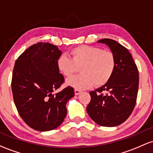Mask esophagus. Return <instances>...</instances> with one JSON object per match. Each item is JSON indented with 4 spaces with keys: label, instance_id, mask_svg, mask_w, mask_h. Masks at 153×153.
Listing matches in <instances>:
<instances>
[{
    "label": "esophagus",
    "instance_id": "34e87169",
    "mask_svg": "<svg viewBox=\"0 0 153 153\" xmlns=\"http://www.w3.org/2000/svg\"><path fill=\"white\" fill-rule=\"evenodd\" d=\"M80 92H81V91H80L79 89H76V88L75 89V95H78L80 93Z\"/></svg>",
    "mask_w": 153,
    "mask_h": 153
}]
</instances>
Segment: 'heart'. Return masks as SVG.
I'll return each mask as SVG.
<instances>
[{"instance_id":"heart-1","label":"heart","mask_w":153,"mask_h":153,"mask_svg":"<svg viewBox=\"0 0 153 153\" xmlns=\"http://www.w3.org/2000/svg\"><path fill=\"white\" fill-rule=\"evenodd\" d=\"M70 58L62 55L57 60L59 70L70 78L80 68L82 74L67 80V83L76 89L100 87L110 81L117 65L115 53L100 47L81 45L70 51Z\"/></svg>"}]
</instances>
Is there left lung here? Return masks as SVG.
Masks as SVG:
<instances>
[{"mask_svg": "<svg viewBox=\"0 0 153 153\" xmlns=\"http://www.w3.org/2000/svg\"><path fill=\"white\" fill-rule=\"evenodd\" d=\"M99 43L110 47L116 57V69L108 83L90 92L86 110L91 118L102 126H116L128 119L136 105L139 88V71L126 47L104 38Z\"/></svg>", "mask_w": 153, "mask_h": 153, "instance_id": "8db88e82", "label": "left lung"}]
</instances>
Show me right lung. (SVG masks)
Listing matches in <instances>:
<instances>
[{"label":"right lung","instance_id":"right-lung-1","mask_svg":"<svg viewBox=\"0 0 153 153\" xmlns=\"http://www.w3.org/2000/svg\"><path fill=\"white\" fill-rule=\"evenodd\" d=\"M61 54L57 46L40 42L15 62L11 79L15 106L27 125L39 131L61 125L67 115V102L75 94L71 86L52 94L65 83L57 67Z\"/></svg>","mask_w":153,"mask_h":153}]
</instances>
